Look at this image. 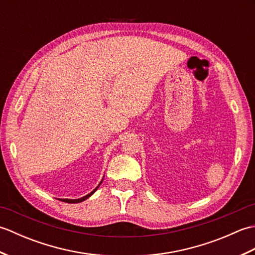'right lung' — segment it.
<instances>
[{
	"instance_id": "add662e5",
	"label": "right lung",
	"mask_w": 255,
	"mask_h": 255,
	"mask_svg": "<svg viewBox=\"0 0 255 255\" xmlns=\"http://www.w3.org/2000/svg\"><path fill=\"white\" fill-rule=\"evenodd\" d=\"M102 182H103V180H102ZM102 182L99 184V186L101 185L102 184ZM99 186H97L93 192H91L90 194H88L86 195V196H84V197H81V198H78V199H60V200H62V202H66V203H69V204H77V203H81V202H83V200H85V199H88L91 195H93L94 193H95V191L97 188H99Z\"/></svg>"
}]
</instances>
